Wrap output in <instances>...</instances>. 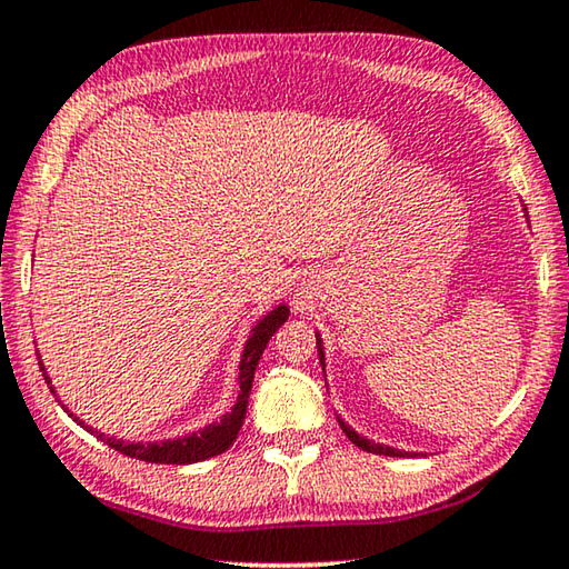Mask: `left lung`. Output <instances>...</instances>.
I'll list each match as a JSON object with an SVG mask.
<instances>
[{
	"mask_svg": "<svg viewBox=\"0 0 569 569\" xmlns=\"http://www.w3.org/2000/svg\"><path fill=\"white\" fill-rule=\"evenodd\" d=\"M525 210V218H527V208H522ZM316 349H319V359H321V366L326 369V359H323V341H321V333H316ZM339 419V427L343 429V435L349 437L356 447L359 449H363V451H371V455H383V457H417V451H401V449H393V447H387V445H377V441H371V439H366V437H361L359 431H353L349 423H346L341 417H336Z\"/></svg>",
	"mask_w": 569,
	"mask_h": 569,
	"instance_id": "8db88e82",
	"label": "left lung"
}]
</instances>
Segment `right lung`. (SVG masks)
<instances>
[{
    "label": "right lung",
    "instance_id": "1",
    "mask_svg": "<svg viewBox=\"0 0 569 569\" xmlns=\"http://www.w3.org/2000/svg\"><path fill=\"white\" fill-rule=\"evenodd\" d=\"M286 321H288V306L278 303L273 311H268L263 319L258 321L253 329H250V336L243 346V356H240V363H238L240 391H238L236 403L230 407L228 413L220 417V421L208 423V427L192 431V435L178 437V439L148 441V445H142V441H124V439H114V437L102 435V431L88 427V423H84L80 417H77V413H72L67 407H64V411L70 413V417L80 423L84 431H90V435L104 441V445L112 447L114 451H120V455H124V457L140 459V461H152V465H196V461H206L210 457L223 455V451L236 441L240 427H243L250 387H253V373H256L258 361H261L266 343L271 341V336L281 329V323H286ZM37 359H40V356H37ZM40 369H42L47 387H50V391L54 393L52 381H50V377H47V369L42 361H40Z\"/></svg>",
    "mask_w": 569,
    "mask_h": 569
}]
</instances>
